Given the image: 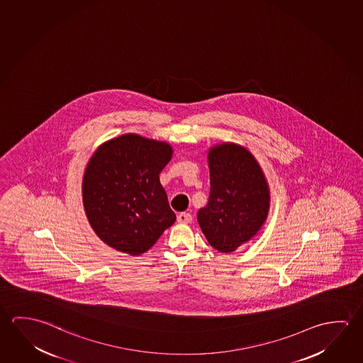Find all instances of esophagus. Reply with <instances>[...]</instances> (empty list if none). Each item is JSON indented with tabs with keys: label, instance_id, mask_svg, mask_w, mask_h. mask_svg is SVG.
<instances>
[{
	"label": "esophagus",
	"instance_id": "1",
	"mask_svg": "<svg viewBox=\"0 0 363 363\" xmlns=\"http://www.w3.org/2000/svg\"><path fill=\"white\" fill-rule=\"evenodd\" d=\"M177 220H179V223H181V224H189V223H191V220H192V215L189 214V213H181L177 216Z\"/></svg>",
	"mask_w": 363,
	"mask_h": 363
}]
</instances>
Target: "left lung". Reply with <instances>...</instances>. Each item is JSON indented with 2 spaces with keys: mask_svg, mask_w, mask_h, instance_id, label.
<instances>
[{
  "mask_svg": "<svg viewBox=\"0 0 363 363\" xmlns=\"http://www.w3.org/2000/svg\"><path fill=\"white\" fill-rule=\"evenodd\" d=\"M210 196L197 220L210 245L230 253L256 235L267 219L269 190L262 168L238 144L208 152Z\"/></svg>",
  "mask_w": 363,
  "mask_h": 363,
  "instance_id": "obj_1",
  "label": "left lung"
}]
</instances>
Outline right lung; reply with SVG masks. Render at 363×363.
Returning <instances> with one entry per match:
<instances>
[{
    "mask_svg": "<svg viewBox=\"0 0 363 363\" xmlns=\"http://www.w3.org/2000/svg\"><path fill=\"white\" fill-rule=\"evenodd\" d=\"M172 153L166 142L125 134L91 157L82 182L84 211L104 243L140 256L176 221L160 182Z\"/></svg>",
    "mask_w": 363,
    "mask_h": 363,
    "instance_id": "right-lung-1",
    "label": "right lung"
}]
</instances>
